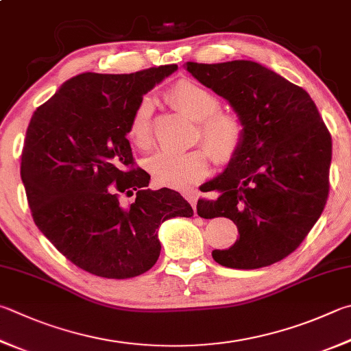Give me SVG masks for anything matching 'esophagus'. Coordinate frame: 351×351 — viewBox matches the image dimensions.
Returning a JSON list of instances; mask_svg holds the SVG:
<instances>
[{
  "mask_svg": "<svg viewBox=\"0 0 351 351\" xmlns=\"http://www.w3.org/2000/svg\"><path fill=\"white\" fill-rule=\"evenodd\" d=\"M184 197H186V199L190 202V206L193 207V210H195V213H196V202H197V193L196 192H186L184 193Z\"/></svg>",
  "mask_w": 351,
  "mask_h": 351,
  "instance_id": "34e87169",
  "label": "esophagus"
}]
</instances>
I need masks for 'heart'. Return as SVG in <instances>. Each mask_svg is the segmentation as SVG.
Instances as JSON below:
<instances>
[{"label": "heart", "instance_id": "obj_1", "mask_svg": "<svg viewBox=\"0 0 351 351\" xmlns=\"http://www.w3.org/2000/svg\"><path fill=\"white\" fill-rule=\"evenodd\" d=\"M167 98L178 109L199 121V138L208 150H161L145 161V169L159 186L186 190L207 176L210 167L208 151L215 161L221 164L232 161L239 154L245 139V125L239 114L218 112L219 99L193 81H178L170 87ZM152 113L154 103L149 97H144L130 114L127 135L139 149H149L154 143Z\"/></svg>", "mask_w": 351, "mask_h": 351}]
</instances>
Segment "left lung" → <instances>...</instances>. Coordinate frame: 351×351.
<instances>
[{"instance_id":"1","label":"left lung","mask_w":351,"mask_h":351,"mask_svg":"<svg viewBox=\"0 0 351 351\" xmlns=\"http://www.w3.org/2000/svg\"><path fill=\"white\" fill-rule=\"evenodd\" d=\"M187 72L227 99L245 125L239 154L204 184L216 199L197 201L201 218L232 219L239 239L213 250L228 269L253 270L289 256L326 207L331 136L310 95L254 61H189Z\"/></svg>"}]
</instances>
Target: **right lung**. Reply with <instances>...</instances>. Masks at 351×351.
Instances as JSON below:
<instances>
[{"instance_id":"1","label":"right lung","mask_w":351,"mask_h":351,"mask_svg":"<svg viewBox=\"0 0 351 351\" xmlns=\"http://www.w3.org/2000/svg\"><path fill=\"white\" fill-rule=\"evenodd\" d=\"M176 69L76 75L30 119L21 180L32 216L56 250L92 275H143L161 253L158 227L193 215L175 190L147 189L150 175L135 167L127 139L139 99ZM121 194L137 197L123 206Z\"/></svg>"}]
</instances>
